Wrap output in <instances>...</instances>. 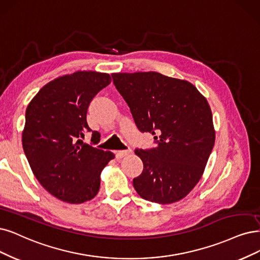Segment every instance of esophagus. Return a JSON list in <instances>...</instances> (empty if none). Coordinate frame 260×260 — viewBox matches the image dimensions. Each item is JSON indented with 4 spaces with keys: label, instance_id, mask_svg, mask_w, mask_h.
I'll list each match as a JSON object with an SVG mask.
<instances>
[{
    "label": "esophagus",
    "instance_id": "obj_1",
    "mask_svg": "<svg viewBox=\"0 0 260 260\" xmlns=\"http://www.w3.org/2000/svg\"><path fill=\"white\" fill-rule=\"evenodd\" d=\"M132 152L131 149H127V150H120V151H115L114 154H115V157L117 158H122L124 156H126L127 154H129V153Z\"/></svg>",
    "mask_w": 260,
    "mask_h": 260
}]
</instances>
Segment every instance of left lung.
Masks as SVG:
<instances>
[{
	"label": "left lung",
	"mask_w": 260,
	"mask_h": 260,
	"mask_svg": "<svg viewBox=\"0 0 260 260\" xmlns=\"http://www.w3.org/2000/svg\"><path fill=\"white\" fill-rule=\"evenodd\" d=\"M137 128L154 136L155 148L136 149L143 162L133 180L138 195L152 203L184 198L204 174L215 141L207 100L185 80L156 72L112 74Z\"/></svg>",
	"instance_id": "obj_1"
}]
</instances>
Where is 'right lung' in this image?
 Segmentation results:
<instances>
[{
  "instance_id": "right-lung-1",
  "label": "right lung",
  "mask_w": 260,
  "mask_h": 260,
  "mask_svg": "<svg viewBox=\"0 0 260 260\" xmlns=\"http://www.w3.org/2000/svg\"><path fill=\"white\" fill-rule=\"evenodd\" d=\"M111 82L108 74L76 72L59 77L38 91L25 111L22 147L34 176L51 195L82 204L99 193L101 172L114 154L83 142L92 131L86 112L94 96Z\"/></svg>"
}]
</instances>
